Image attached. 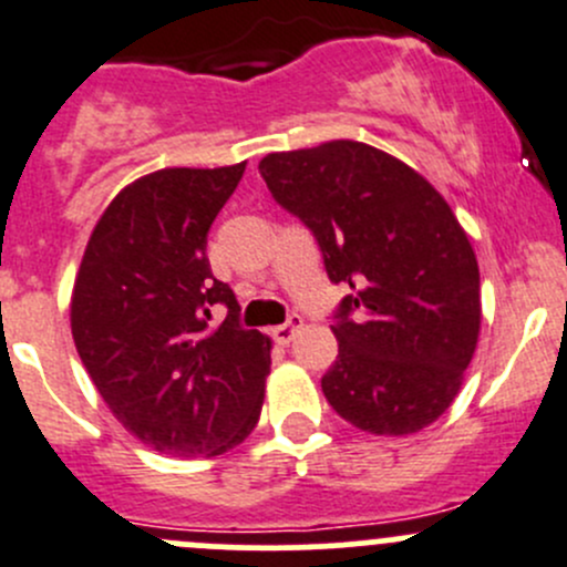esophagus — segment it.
<instances>
[{"instance_id": "esophagus-1", "label": "esophagus", "mask_w": 567, "mask_h": 567, "mask_svg": "<svg viewBox=\"0 0 567 567\" xmlns=\"http://www.w3.org/2000/svg\"><path fill=\"white\" fill-rule=\"evenodd\" d=\"M301 327H305V321H301V316H290L288 321L279 323V327H274L271 334H274V340H277L279 346H288L290 340L296 338V332H299Z\"/></svg>"}]
</instances>
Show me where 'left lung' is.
<instances>
[{"label":"left lung","mask_w":567,"mask_h":567,"mask_svg":"<svg viewBox=\"0 0 567 567\" xmlns=\"http://www.w3.org/2000/svg\"><path fill=\"white\" fill-rule=\"evenodd\" d=\"M274 199L321 246L338 360L321 390L371 435H412L457 399L482 327L480 266L449 202L415 168L360 141L260 161Z\"/></svg>","instance_id":"left-lung-1"}]
</instances>
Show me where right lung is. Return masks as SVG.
Instances as JSON below:
<instances>
[{
  "label": "right lung",
  "mask_w": 567,
  "mask_h": 567,
  "mask_svg": "<svg viewBox=\"0 0 567 567\" xmlns=\"http://www.w3.org/2000/svg\"><path fill=\"white\" fill-rule=\"evenodd\" d=\"M246 163L161 168L115 194L71 290V334L118 423L172 457H218L251 435L271 338L238 323L207 260V233ZM228 318L210 324L212 307Z\"/></svg>",
  "instance_id": "add662e5"
}]
</instances>
